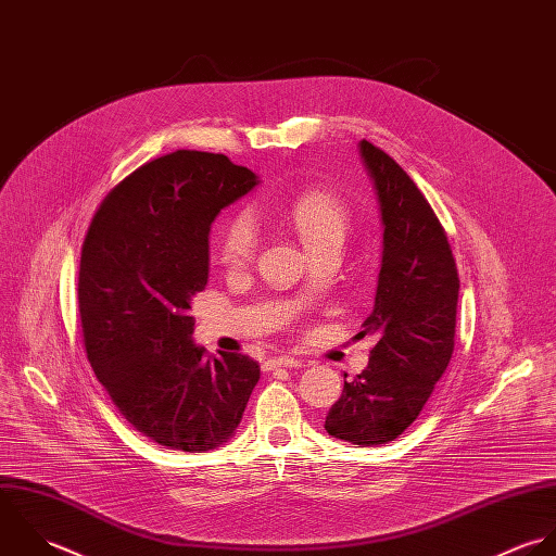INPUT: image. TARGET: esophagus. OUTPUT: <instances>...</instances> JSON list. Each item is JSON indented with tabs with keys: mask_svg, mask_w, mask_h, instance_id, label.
Here are the masks:
<instances>
[{
	"mask_svg": "<svg viewBox=\"0 0 556 556\" xmlns=\"http://www.w3.org/2000/svg\"><path fill=\"white\" fill-rule=\"evenodd\" d=\"M278 367H287V369H300V367H306L304 361H298V358H291V356H278V358H269L265 363V369H278Z\"/></svg>",
	"mask_w": 556,
	"mask_h": 556,
	"instance_id": "esophagus-1",
	"label": "esophagus"
}]
</instances>
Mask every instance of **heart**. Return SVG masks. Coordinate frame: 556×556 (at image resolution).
<instances>
[{
    "label": "heart",
    "mask_w": 556,
    "mask_h": 556,
    "mask_svg": "<svg viewBox=\"0 0 556 556\" xmlns=\"http://www.w3.org/2000/svg\"><path fill=\"white\" fill-rule=\"evenodd\" d=\"M289 224L300 237L306 252L343 243L350 230V211L341 198L328 191H306L289 206ZM258 248V232L248 215L232 217L219 239V258L226 267L248 265Z\"/></svg>",
    "instance_id": "obj_1"
}]
</instances>
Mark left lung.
I'll use <instances>...</instances> for the list:
<instances>
[{
    "instance_id": "obj_1",
    "label": "left lung",
    "mask_w": 556,
    "mask_h": 556,
    "mask_svg": "<svg viewBox=\"0 0 556 556\" xmlns=\"http://www.w3.org/2000/svg\"><path fill=\"white\" fill-rule=\"evenodd\" d=\"M358 149L383 228L375 306L358 337L370 334L377 343L367 369L345 381L330 407L326 431L375 446L416 420L448 367L459 278L446 232L420 189L367 140Z\"/></svg>"
}]
</instances>
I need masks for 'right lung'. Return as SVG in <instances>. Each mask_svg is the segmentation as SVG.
<instances>
[{"label": "right lung", "mask_w": 556, "mask_h": 556, "mask_svg": "<svg viewBox=\"0 0 556 556\" xmlns=\"http://www.w3.org/2000/svg\"><path fill=\"white\" fill-rule=\"evenodd\" d=\"M258 186L224 155L177 151L114 187L81 245L79 315L88 361L121 414L187 453L228 442L261 377L241 354L195 345L191 298L208 280V232Z\"/></svg>", "instance_id": "right-lung-1"}]
</instances>
